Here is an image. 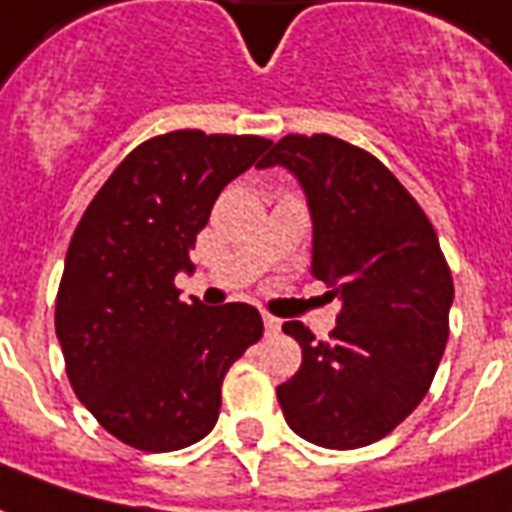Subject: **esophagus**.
I'll return each instance as SVG.
<instances>
[{
  "instance_id": "1",
  "label": "esophagus",
  "mask_w": 512,
  "mask_h": 512,
  "mask_svg": "<svg viewBox=\"0 0 512 512\" xmlns=\"http://www.w3.org/2000/svg\"><path fill=\"white\" fill-rule=\"evenodd\" d=\"M264 330H267V335H275L278 330H281V319H275V316H270V313H264Z\"/></svg>"
}]
</instances>
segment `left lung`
<instances>
[{
    "label": "left lung",
    "mask_w": 512,
    "mask_h": 512,
    "mask_svg": "<svg viewBox=\"0 0 512 512\" xmlns=\"http://www.w3.org/2000/svg\"><path fill=\"white\" fill-rule=\"evenodd\" d=\"M292 171L313 223L311 272L341 300L330 341L286 322L300 371L278 387L294 434L330 450L382 439L423 401L445 354L453 275L390 169L333 136H283L259 169Z\"/></svg>",
    "instance_id": "obj_1"
}]
</instances>
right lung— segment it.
<instances>
[{"instance_id": "1", "label": "right lung", "mask_w": 512, "mask_h": 512, "mask_svg": "<svg viewBox=\"0 0 512 512\" xmlns=\"http://www.w3.org/2000/svg\"><path fill=\"white\" fill-rule=\"evenodd\" d=\"M272 141L174 130L138 144L78 220L57 294V338L78 401L108 434L171 453L218 423L220 384L264 333L245 302L179 300L177 272L231 179Z\"/></svg>"}]
</instances>
